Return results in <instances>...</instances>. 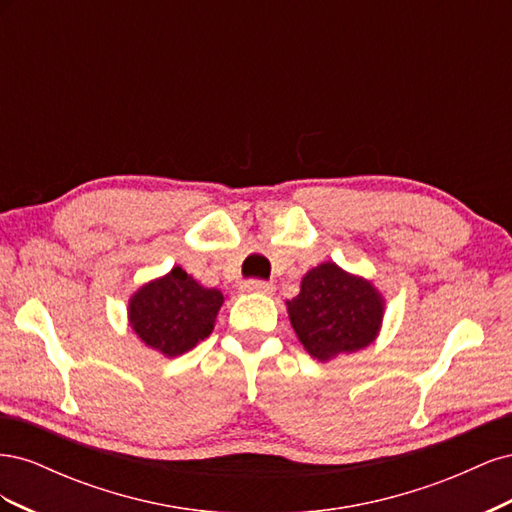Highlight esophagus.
Returning <instances> with one entry per match:
<instances>
[{
	"label": "esophagus",
	"mask_w": 512,
	"mask_h": 512,
	"mask_svg": "<svg viewBox=\"0 0 512 512\" xmlns=\"http://www.w3.org/2000/svg\"><path fill=\"white\" fill-rule=\"evenodd\" d=\"M243 292H262V294H271L273 292V284L262 282V280H247L243 282Z\"/></svg>",
	"instance_id": "esophagus-1"
}]
</instances>
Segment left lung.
<instances>
[{"instance_id":"left-lung-1","label":"left lung","mask_w":512,"mask_h":512,"mask_svg":"<svg viewBox=\"0 0 512 512\" xmlns=\"http://www.w3.org/2000/svg\"><path fill=\"white\" fill-rule=\"evenodd\" d=\"M286 305L299 342L318 361L369 346L384 314L380 292L335 262L307 271L301 292Z\"/></svg>"}]
</instances>
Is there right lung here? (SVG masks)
<instances>
[{"label":"right lung","mask_w":512,"mask_h":512,"mask_svg":"<svg viewBox=\"0 0 512 512\" xmlns=\"http://www.w3.org/2000/svg\"><path fill=\"white\" fill-rule=\"evenodd\" d=\"M222 303L224 294L218 288L200 286L175 267L134 292L128 307L130 327L149 348L179 356L211 335Z\"/></svg>","instance_id":"1"}]
</instances>
